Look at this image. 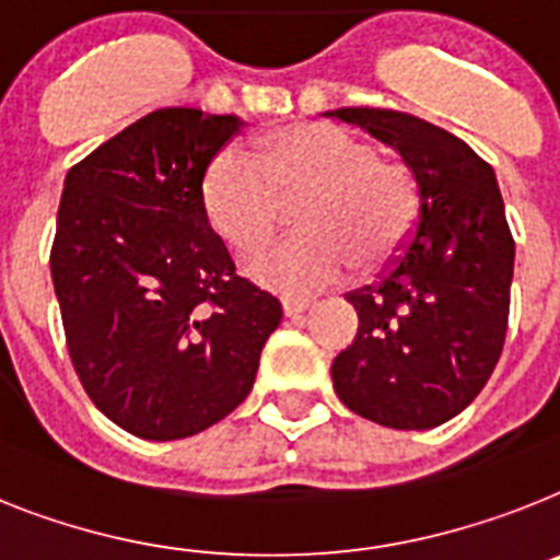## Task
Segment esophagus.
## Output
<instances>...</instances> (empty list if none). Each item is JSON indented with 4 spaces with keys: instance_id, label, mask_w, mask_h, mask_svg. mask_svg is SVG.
<instances>
[{
    "instance_id": "34e87169",
    "label": "esophagus",
    "mask_w": 560,
    "mask_h": 560,
    "mask_svg": "<svg viewBox=\"0 0 560 560\" xmlns=\"http://www.w3.org/2000/svg\"><path fill=\"white\" fill-rule=\"evenodd\" d=\"M281 310H284V316L288 318H295L299 313H304V310H310V302L307 299H281Z\"/></svg>"
}]
</instances>
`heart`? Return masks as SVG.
I'll return each instance as SVG.
<instances>
[{
	"label": "heart",
	"instance_id": "b5f03b06",
	"mask_svg": "<svg viewBox=\"0 0 560 560\" xmlns=\"http://www.w3.org/2000/svg\"><path fill=\"white\" fill-rule=\"evenodd\" d=\"M304 190L295 215L302 233L247 258V272L267 288H330L352 261L373 267L387 258L416 222L412 173L327 121L290 125L256 153L224 148L201 178V208L230 247L250 250L279 222L281 196Z\"/></svg>",
	"mask_w": 560,
	"mask_h": 560
}]
</instances>
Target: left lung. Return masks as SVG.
Returning <instances> with one entry per match:
<instances>
[{
    "instance_id": "8db88e82",
    "label": "left lung",
    "mask_w": 560,
    "mask_h": 560,
    "mask_svg": "<svg viewBox=\"0 0 560 560\" xmlns=\"http://www.w3.org/2000/svg\"><path fill=\"white\" fill-rule=\"evenodd\" d=\"M327 116L396 150L418 187L410 242L382 281L347 295L359 332L332 359V387L375 424L430 430L469 407L504 347L515 242L495 171L410 113L336 107Z\"/></svg>"
}]
</instances>
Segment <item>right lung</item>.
Listing matches in <instances>:
<instances>
[{
	"mask_svg": "<svg viewBox=\"0 0 560 560\" xmlns=\"http://www.w3.org/2000/svg\"><path fill=\"white\" fill-rule=\"evenodd\" d=\"M238 116L162 107L65 176L50 250L70 361L121 430L176 441L236 410L281 304L236 276L201 178Z\"/></svg>",
	"mask_w": 560,
	"mask_h": 560,
	"instance_id": "add662e5",
	"label": "right lung"
}]
</instances>
